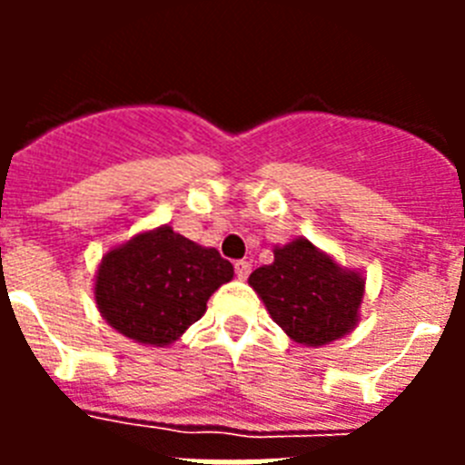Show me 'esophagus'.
Returning a JSON list of instances; mask_svg holds the SVG:
<instances>
[{
	"mask_svg": "<svg viewBox=\"0 0 465 465\" xmlns=\"http://www.w3.org/2000/svg\"><path fill=\"white\" fill-rule=\"evenodd\" d=\"M249 272H252V265H249V262L246 261H237L235 262V274L240 279H246L249 277Z\"/></svg>",
	"mask_w": 465,
	"mask_h": 465,
	"instance_id": "1",
	"label": "esophagus"
}]
</instances>
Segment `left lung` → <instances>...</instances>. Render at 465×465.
Segmentation results:
<instances>
[{
	"instance_id": "left-lung-1",
	"label": "left lung",
	"mask_w": 465,
	"mask_h": 465,
	"mask_svg": "<svg viewBox=\"0 0 465 465\" xmlns=\"http://www.w3.org/2000/svg\"><path fill=\"white\" fill-rule=\"evenodd\" d=\"M249 283L291 340L322 347L359 322L363 279L338 268L307 240L274 249L272 265L253 270Z\"/></svg>"
}]
</instances>
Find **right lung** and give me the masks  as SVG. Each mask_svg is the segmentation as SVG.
Instances as JSON below:
<instances>
[{
	"instance_id": "add662e5",
	"label": "right lung",
	"mask_w": 465,
	"mask_h": 465,
	"mask_svg": "<svg viewBox=\"0 0 465 465\" xmlns=\"http://www.w3.org/2000/svg\"><path fill=\"white\" fill-rule=\"evenodd\" d=\"M232 279L216 249H203L170 225L143 232L104 256L94 283L102 316L125 338L174 342L207 310V300Z\"/></svg>"
}]
</instances>
